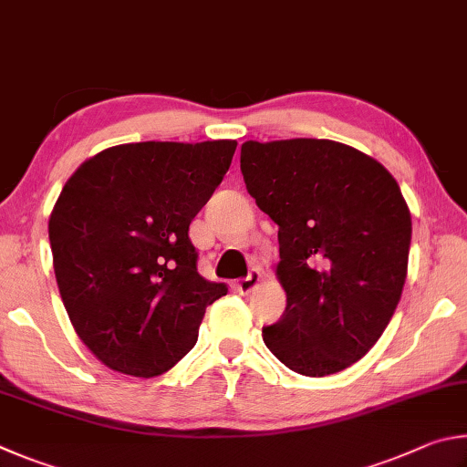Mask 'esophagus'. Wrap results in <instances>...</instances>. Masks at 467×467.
<instances>
[{
  "label": "esophagus",
  "instance_id": "34e87169",
  "mask_svg": "<svg viewBox=\"0 0 467 467\" xmlns=\"http://www.w3.org/2000/svg\"><path fill=\"white\" fill-rule=\"evenodd\" d=\"M260 281H263V271H260V268H254V271H250L246 279L235 283V289H238L242 296H248V293H252L258 287Z\"/></svg>",
  "mask_w": 467,
  "mask_h": 467
}]
</instances>
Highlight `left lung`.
<instances>
[{
  "label": "left lung",
  "mask_w": 467,
  "mask_h": 467,
  "mask_svg": "<svg viewBox=\"0 0 467 467\" xmlns=\"http://www.w3.org/2000/svg\"><path fill=\"white\" fill-rule=\"evenodd\" d=\"M250 196L279 225L276 279L287 293L263 340L291 371L324 378L379 340L402 297L412 221L378 160L330 139L246 141Z\"/></svg>",
  "instance_id": "8db88e82"
}]
</instances>
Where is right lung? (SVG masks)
I'll return each mask as SVG.
<instances>
[{"instance_id": "add662e5", "label": "right lung", "mask_w": 467, "mask_h": 467, "mask_svg": "<svg viewBox=\"0 0 467 467\" xmlns=\"http://www.w3.org/2000/svg\"><path fill=\"white\" fill-rule=\"evenodd\" d=\"M238 143L143 141L86 160L48 219L55 279L79 340L112 371L155 378L196 345L223 283L196 271L188 225Z\"/></svg>"}]
</instances>
